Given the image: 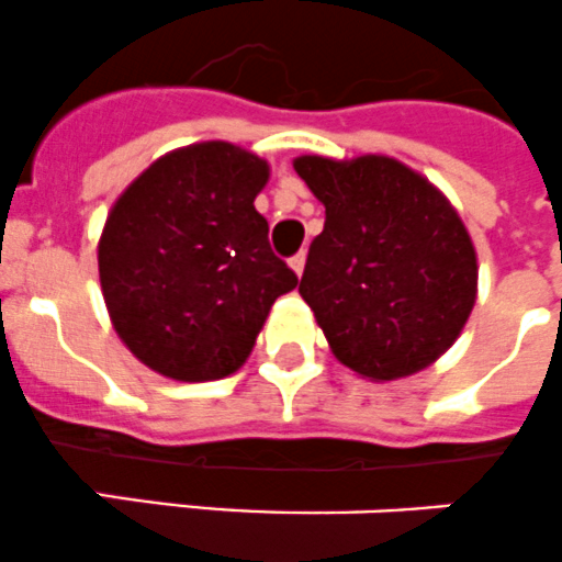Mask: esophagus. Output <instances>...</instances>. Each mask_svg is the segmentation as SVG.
<instances>
[{
    "mask_svg": "<svg viewBox=\"0 0 562 562\" xmlns=\"http://www.w3.org/2000/svg\"><path fill=\"white\" fill-rule=\"evenodd\" d=\"M304 260H307V258H304V252L293 255V258H291V269H293V274H296V277H302V271H304Z\"/></svg>",
    "mask_w": 562,
    "mask_h": 562,
    "instance_id": "1",
    "label": "esophagus"
}]
</instances>
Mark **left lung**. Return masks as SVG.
Instances as JSON below:
<instances>
[{"mask_svg": "<svg viewBox=\"0 0 562 562\" xmlns=\"http://www.w3.org/2000/svg\"><path fill=\"white\" fill-rule=\"evenodd\" d=\"M326 222L299 293L337 362L395 381L437 362L477 299V252L448 198L403 161L293 159Z\"/></svg>", "mask_w": 562, "mask_h": 562, "instance_id": "1", "label": "left lung"}]
</instances>
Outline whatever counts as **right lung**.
Wrapping results in <instances>:
<instances>
[{"instance_id":"1","label":"right lung","mask_w":562,"mask_h":562,"mask_svg":"<svg viewBox=\"0 0 562 562\" xmlns=\"http://www.w3.org/2000/svg\"><path fill=\"white\" fill-rule=\"evenodd\" d=\"M266 183L269 161L211 139L159 156L109 209L98 238L103 302L125 348L156 373H236L271 304L299 285L255 211Z\"/></svg>"}]
</instances>
